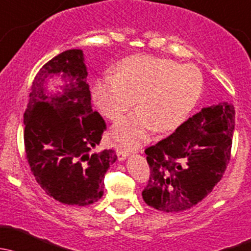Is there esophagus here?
I'll return each mask as SVG.
<instances>
[{"mask_svg": "<svg viewBox=\"0 0 251 251\" xmlns=\"http://www.w3.org/2000/svg\"><path fill=\"white\" fill-rule=\"evenodd\" d=\"M116 154H117V158L120 159V161H123V159H126V157L129 156V151L128 150L123 149L122 146H117L116 147Z\"/></svg>", "mask_w": 251, "mask_h": 251, "instance_id": "1", "label": "esophagus"}]
</instances>
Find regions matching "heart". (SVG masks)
<instances>
[{
    "instance_id": "heart-1",
    "label": "heart",
    "mask_w": 251,
    "mask_h": 251,
    "mask_svg": "<svg viewBox=\"0 0 251 251\" xmlns=\"http://www.w3.org/2000/svg\"><path fill=\"white\" fill-rule=\"evenodd\" d=\"M203 76L193 65L170 59L134 55L121 61L117 76L106 75L94 87V100L102 115L117 120L138 100L139 107L121 118L112 136L126 147L141 144L153 129L169 131L187 118L200 100Z\"/></svg>"
}]
</instances>
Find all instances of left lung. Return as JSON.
<instances>
[{"label": "left lung", "instance_id": "left-lung-1", "mask_svg": "<svg viewBox=\"0 0 251 251\" xmlns=\"http://www.w3.org/2000/svg\"><path fill=\"white\" fill-rule=\"evenodd\" d=\"M234 106L203 107L145 153L150 177L147 205L167 213L187 210L205 198L224 176L231 158Z\"/></svg>", "mask_w": 251, "mask_h": 251}]
</instances>
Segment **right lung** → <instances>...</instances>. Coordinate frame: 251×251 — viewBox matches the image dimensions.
<instances>
[{
    "instance_id": "add662e5",
    "label": "right lung",
    "mask_w": 251,
    "mask_h": 251,
    "mask_svg": "<svg viewBox=\"0 0 251 251\" xmlns=\"http://www.w3.org/2000/svg\"><path fill=\"white\" fill-rule=\"evenodd\" d=\"M63 73L70 84L58 97L45 94V78ZM81 49H70L36 75L24 113V145L36 181L48 196L69 205H89L104 193L105 173L117 159L113 150L92 153L106 123L90 106Z\"/></svg>"
}]
</instances>
